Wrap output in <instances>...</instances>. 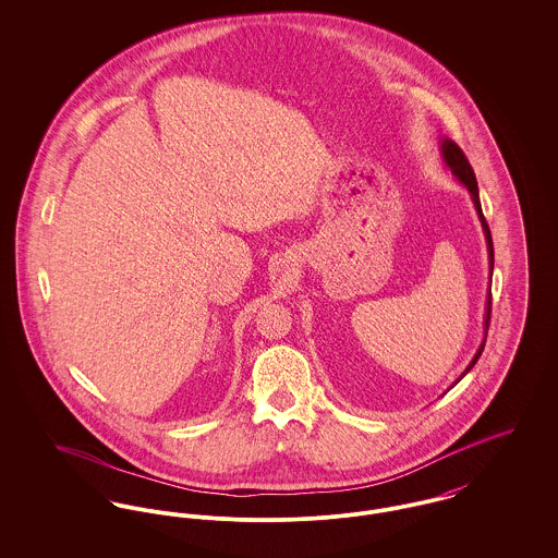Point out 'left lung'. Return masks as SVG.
Masks as SVG:
<instances>
[{
  "label": "left lung",
  "mask_w": 558,
  "mask_h": 558,
  "mask_svg": "<svg viewBox=\"0 0 558 558\" xmlns=\"http://www.w3.org/2000/svg\"><path fill=\"white\" fill-rule=\"evenodd\" d=\"M442 154H445L446 165L452 169V173L461 180V184L470 190V194H472V198H474V205H476V211H478V216H481V222H483L484 234H486V243H488V256H490V270H493V239H490V228H488V223L484 220L483 216V207H481V198H478V182H476V175H474V169H472V165H470V160H468V156L463 154V149L459 148L454 142H450V140H445L442 142ZM488 322H490V296H488V304H486V330H488ZM484 342L481 344V349H478V353H476V357L472 360V364L468 366V371L463 372L461 376H465L468 372L474 368V364L478 362V357L483 355Z\"/></svg>",
  "instance_id": "1"
}]
</instances>
